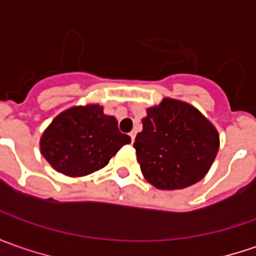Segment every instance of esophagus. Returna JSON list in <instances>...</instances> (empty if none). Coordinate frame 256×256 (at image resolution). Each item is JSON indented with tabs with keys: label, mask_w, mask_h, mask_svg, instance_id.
Segmentation results:
<instances>
[{
	"label": "esophagus",
	"mask_w": 256,
	"mask_h": 256,
	"mask_svg": "<svg viewBox=\"0 0 256 256\" xmlns=\"http://www.w3.org/2000/svg\"><path fill=\"white\" fill-rule=\"evenodd\" d=\"M130 138H132V143H134V138H136V132H132V133H130Z\"/></svg>",
	"instance_id": "esophagus-1"
}]
</instances>
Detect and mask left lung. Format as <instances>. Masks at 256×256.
I'll return each mask as SVG.
<instances>
[{"label": "left lung", "mask_w": 256, "mask_h": 256, "mask_svg": "<svg viewBox=\"0 0 256 256\" xmlns=\"http://www.w3.org/2000/svg\"><path fill=\"white\" fill-rule=\"evenodd\" d=\"M134 140L144 178L158 190H181L198 182L212 166L220 136L194 106L166 98L147 109Z\"/></svg>", "instance_id": "1"}]
</instances>
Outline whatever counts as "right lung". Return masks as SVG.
<instances>
[{"label":"right lung","mask_w":256,"mask_h":256,"mask_svg":"<svg viewBox=\"0 0 256 256\" xmlns=\"http://www.w3.org/2000/svg\"><path fill=\"white\" fill-rule=\"evenodd\" d=\"M118 120L99 104L75 106L58 114L40 137V153L58 172L82 177L109 163L124 144Z\"/></svg>","instance_id":"add662e5"}]
</instances>
